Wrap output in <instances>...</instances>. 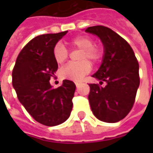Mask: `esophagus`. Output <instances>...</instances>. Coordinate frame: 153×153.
<instances>
[{
  "label": "esophagus",
  "mask_w": 153,
  "mask_h": 153,
  "mask_svg": "<svg viewBox=\"0 0 153 153\" xmlns=\"http://www.w3.org/2000/svg\"><path fill=\"white\" fill-rule=\"evenodd\" d=\"M80 84H81L80 82H76V88H78V87H79Z\"/></svg>",
  "instance_id": "obj_1"
}]
</instances>
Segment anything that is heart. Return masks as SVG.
<instances>
[{
    "instance_id": "obj_1",
    "label": "heart",
    "mask_w": 153,
    "mask_h": 153,
    "mask_svg": "<svg viewBox=\"0 0 153 153\" xmlns=\"http://www.w3.org/2000/svg\"><path fill=\"white\" fill-rule=\"evenodd\" d=\"M70 45L82 50L80 55V63H70L63 67L60 71V75L63 78L79 82L87 74L91 71V64L88 60L97 64L102 59V49L94 45V40L87 36H77L70 41ZM68 50L62 43H57L53 49V59L58 64H63L67 59Z\"/></svg>"
}]
</instances>
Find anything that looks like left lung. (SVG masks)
Listing matches in <instances>:
<instances>
[{
  "label": "left lung",
  "instance_id": "obj_1",
  "mask_svg": "<svg viewBox=\"0 0 153 153\" xmlns=\"http://www.w3.org/2000/svg\"><path fill=\"white\" fill-rule=\"evenodd\" d=\"M85 31L96 35L104 46L102 64L92 76L106 85L89 84L92 111L99 120L117 123L134 105L140 85L139 63L130 45L108 27H88Z\"/></svg>",
  "mask_w": 153,
  "mask_h": 153
}]
</instances>
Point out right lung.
<instances>
[{
	"label": "right lung",
	"mask_w": 153,
	"mask_h": 153,
	"mask_svg": "<svg viewBox=\"0 0 153 153\" xmlns=\"http://www.w3.org/2000/svg\"><path fill=\"white\" fill-rule=\"evenodd\" d=\"M67 31L36 36L18 56L13 70V86L19 100L33 118L46 126H56L69 118L76 85L64 80L52 88L49 80L58 70L53 56L56 43Z\"/></svg>",
	"instance_id": "1"
}]
</instances>
